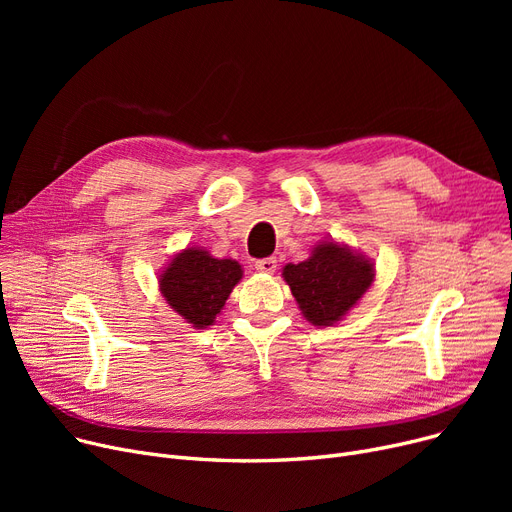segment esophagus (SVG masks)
Here are the masks:
<instances>
[{
    "label": "esophagus",
    "mask_w": 512,
    "mask_h": 512,
    "mask_svg": "<svg viewBox=\"0 0 512 512\" xmlns=\"http://www.w3.org/2000/svg\"><path fill=\"white\" fill-rule=\"evenodd\" d=\"M255 267L257 272H263V274H274L276 267H278V259L276 257H265V259H259L255 261Z\"/></svg>",
    "instance_id": "34e87169"
}]
</instances>
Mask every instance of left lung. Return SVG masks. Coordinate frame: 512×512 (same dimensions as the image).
<instances>
[{
    "label": "left lung",
    "instance_id": "left-lung-1",
    "mask_svg": "<svg viewBox=\"0 0 512 512\" xmlns=\"http://www.w3.org/2000/svg\"><path fill=\"white\" fill-rule=\"evenodd\" d=\"M282 278L309 324L326 328L361 301L375 270L369 257L334 240H324L315 245L309 259L284 265Z\"/></svg>",
    "mask_w": 512,
    "mask_h": 512
}]
</instances>
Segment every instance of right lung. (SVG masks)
Masks as SVG:
<instances>
[{
  "instance_id": "add662e5",
  "label": "right lung",
  "mask_w": 512,
  "mask_h": 512,
  "mask_svg": "<svg viewBox=\"0 0 512 512\" xmlns=\"http://www.w3.org/2000/svg\"><path fill=\"white\" fill-rule=\"evenodd\" d=\"M242 278L234 259H215L209 251L188 247L159 274V290L168 305L197 330L211 326Z\"/></svg>"
}]
</instances>
